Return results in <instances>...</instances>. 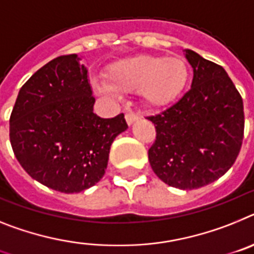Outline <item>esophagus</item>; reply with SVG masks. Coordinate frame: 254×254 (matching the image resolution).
I'll return each mask as SVG.
<instances>
[{
    "mask_svg": "<svg viewBox=\"0 0 254 254\" xmlns=\"http://www.w3.org/2000/svg\"><path fill=\"white\" fill-rule=\"evenodd\" d=\"M138 119H139V116L134 114V112H127V114L125 115V120H127V125H131L134 121H136Z\"/></svg>",
    "mask_w": 254,
    "mask_h": 254,
    "instance_id": "34e87169",
    "label": "esophagus"
}]
</instances>
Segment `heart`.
<instances>
[{
  "label": "heart",
  "instance_id": "1",
  "mask_svg": "<svg viewBox=\"0 0 254 254\" xmlns=\"http://www.w3.org/2000/svg\"><path fill=\"white\" fill-rule=\"evenodd\" d=\"M188 66L178 56L139 55L112 64L106 74V93L131 92L148 109H158L173 102L188 81Z\"/></svg>",
  "mask_w": 254,
  "mask_h": 254
}]
</instances>
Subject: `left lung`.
Returning <instances> with one entry per match:
<instances>
[{"instance_id":"obj_1","label":"left lung","mask_w":254,"mask_h":254,"mask_svg":"<svg viewBox=\"0 0 254 254\" xmlns=\"http://www.w3.org/2000/svg\"><path fill=\"white\" fill-rule=\"evenodd\" d=\"M193 67L190 89L164 112L149 116L156 140L153 173L170 187L190 190L221 178L237 160L244 134L243 100L222 66L184 50Z\"/></svg>"}]
</instances>
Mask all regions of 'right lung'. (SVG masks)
I'll return each mask as SVG.
<instances>
[{
  "instance_id": "1",
  "label": "right lung",
  "mask_w": 254,
  "mask_h": 254,
  "mask_svg": "<svg viewBox=\"0 0 254 254\" xmlns=\"http://www.w3.org/2000/svg\"><path fill=\"white\" fill-rule=\"evenodd\" d=\"M78 55L60 56L28 79L10 116L15 157L33 179L79 193L102 179L114 139L127 129L124 114L102 119L88 70Z\"/></svg>"
}]
</instances>
